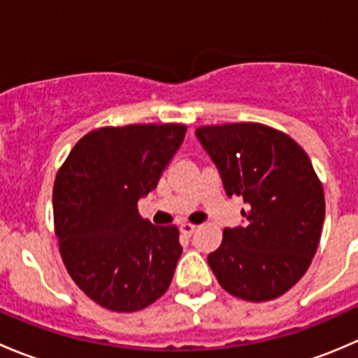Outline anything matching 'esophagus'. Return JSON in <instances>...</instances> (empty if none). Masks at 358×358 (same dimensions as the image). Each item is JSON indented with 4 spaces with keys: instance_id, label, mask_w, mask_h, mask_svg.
Masks as SVG:
<instances>
[{
    "instance_id": "1",
    "label": "esophagus",
    "mask_w": 358,
    "mask_h": 358,
    "mask_svg": "<svg viewBox=\"0 0 358 358\" xmlns=\"http://www.w3.org/2000/svg\"><path fill=\"white\" fill-rule=\"evenodd\" d=\"M180 230H182V234H185V236H192V234L196 232V225H192V223H182V225H180Z\"/></svg>"
}]
</instances>
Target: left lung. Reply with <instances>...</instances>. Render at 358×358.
I'll return each mask as SVG.
<instances>
[{
	"instance_id": "left-lung-1",
	"label": "left lung",
	"mask_w": 358,
	"mask_h": 358,
	"mask_svg": "<svg viewBox=\"0 0 358 358\" xmlns=\"http://www.w3.org/2000/svg\"><path fill=\"white\" fill-rule=\"evenodd\" d=\"M196 136L222 176L227 196L246 202L244 227L223 230L208 256L220 286L246 301L289 291L308 270L322 234V183L305 150L259 122L199 126Z\"/></svg>"
}]
</instances>
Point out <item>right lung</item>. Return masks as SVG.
Here are the masks:
<instances>
[{"label":"right lung","instance_id":"add662e5","mask_svg":"<svg viewBox=\"0 0 358 358\" xmlns=\"http://www.w3.org/2000/svg\"><path fill=\"white\" fill-rule=\"evenodd\" d=\"M185 133L176 122L93 129L57 173L53 218L64 265L103 308H147L171 284L178 229L143 220L138 199L156 189Z\"/></svg>","mask_w":358,"mask_h":358}]
</instances>
